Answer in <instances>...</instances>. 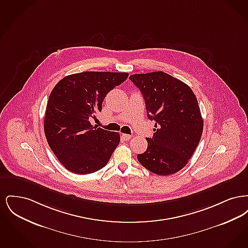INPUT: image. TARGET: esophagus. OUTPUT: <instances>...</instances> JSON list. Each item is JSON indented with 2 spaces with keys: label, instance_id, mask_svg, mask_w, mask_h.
I'll return each instance as SVG.
<instances>
[{
  "label": "esophagus",
  "instance_id": "esophagus-1",
  "mask_svg": "<svg viewBox=\"0 0 248 248\" xmlns=\"http://www.w3.org/2000/svg\"><path fill=\"white\" fill-rule=\"evenodd\" d=\"M122 138H123L124 140L128 141L129 140H131L132 136H131V135H127V134H123V135H122Z\"/></svg>",
  "mask_w": 248,
  "mask_h": 248
}]
</instances>
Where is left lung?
<instances>
[{"mask_svg": "<svg viewBox=\"0 0 248 248\" xmlns=\"http://www.w3.org/2000/svg\"><path fill=\"white\" fill-rule=\"evenodd\" d=\"M129 79L143 94L148 118L155 121L154 137L146 138L148 148L138 160L156 175L175 174L200 142L203 123L197 98L188 84L163 71Z\"/></svg>", "mask_w": 248, "mask_h": 248, "instance_id": "8db88e82", "label": "left lung"}]
</instances>
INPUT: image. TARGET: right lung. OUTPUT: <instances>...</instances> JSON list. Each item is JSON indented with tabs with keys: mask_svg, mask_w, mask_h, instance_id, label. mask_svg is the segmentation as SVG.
Masks as SVG:
<instances>
[{
	"mask_svg": "<svg viewBox=\"0 0 248 248\" xmlns=\"http://www.w3.org/2000/svg\"><path fill=\"white\" fill-rule=\"evenodd\" d=\"M126 72L84 71L64 77L48 98L44 128L49 147L69 171L94 173L109 161L120 143L116 132L93 126L107 94L124 83Z\"/></svg>",
	"mask_w": 248,
	"mask_h": 248,
	"instance_id": "1",
	"label": "right lung"
}]
</instances>
